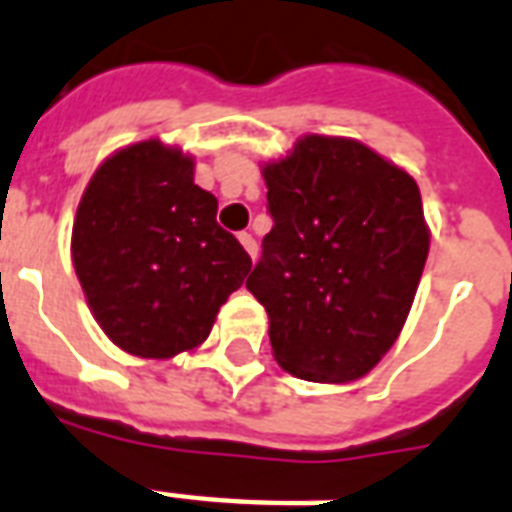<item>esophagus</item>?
I'll return each mask as SVG.
<instances>
[{"label":"esophagus","instance_id":"1","mask_svg":"<svg viewBox=\"0 0 512 512\" xmlns=\"http://www.w3.org/2000/svg\"><path fill=\"white\" fill-rule=\"evenodd\" d=\"M239 241H241V247L247 249V255L255 260V257H257V241L252 239V233H247V231L239 233Z\"/></svg>","mask_w":512,"mask_h":512}]
</instances>
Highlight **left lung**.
Wrapping results in <instances>:
<instances>
[{"label": "left lung", "mask_w": 512, "mask_h": 512, "mask_svg": "<svg viewBox=\"0 0 512 512\" xmlns=\"http://www.w3.org/2000/svg\"><path fill=\"white\" fill-rule=\"evenodd\" d=\"M271 233L247 289L295 377H364L404 327L428 260L420 188L364 143L308 135L263 170Z\"/></svg>", "instance_id": "left-lung-1"}]
</instances>
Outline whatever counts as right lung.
Instances as JSON below:
<instances>
[{
  "instance_id": "add662e5",
  "label": "right lung",
  "mask_w": 512,
  "mask_h": 512,
  "mask_svg": "<svg viewBox=\"0 0 512 512\" xmlns=\"http://www.w3.org/2000/svg\"><path fill=\"white\" fill-rule=\"evenodd\" d=\"M215 215L191 159L159 140L122 148L92 175L71 252L87 303L119 348L172 358L207 340L252 268Z\"/></svg>"
}]
</instances>
